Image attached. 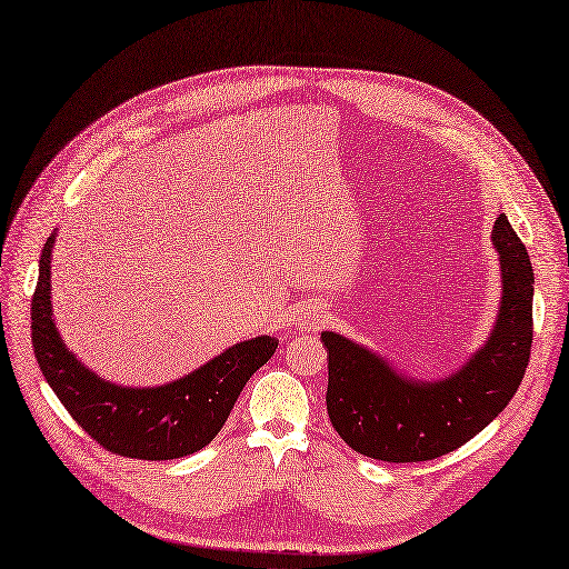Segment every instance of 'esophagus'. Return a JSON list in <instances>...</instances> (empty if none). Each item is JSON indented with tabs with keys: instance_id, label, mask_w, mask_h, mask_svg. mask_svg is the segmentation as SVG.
Returning a JSON list of instances; mask_svg holds the SVG:
<instances>
[{
	"instance_id": "34e87169",
	"label": "esophagus",
	"mask_w": 569,
	"mask_h": 569,
	"mask_svg": "<svg viewBox=\"0 0 569 569\" xmlns=\"http://www.w3.org/2000/svg\"><path fill=\"white\" fill-rule=\"evenodd\" d=\"M325 320V308L322 306H308L306 311L297 313L295 325L299 330H316V327Z\"/></svg>"
}]
</instances>
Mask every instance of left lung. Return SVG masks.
Listing matches in <instances>:
<instances>
[{
  "label": "left lung",
  "mask_w": 569,
  "mask_h": 569,
  "mask_svg": "<svg viewBox=\"0 0 569 569\" xmlns=\"http://www.w3.org/2000/svg\"><path fill=\"white\" fill-rule=\"evenodd\" d=\"M501 258V303L487 341L441 380H418L353 339L322 332L327 416L353 451L387 462L451 453L498 418L518 391L531 349L533 272L520 237L501 213L491 230Z\"/></svg>",
  "instance_id": "1"
}]
</instances>
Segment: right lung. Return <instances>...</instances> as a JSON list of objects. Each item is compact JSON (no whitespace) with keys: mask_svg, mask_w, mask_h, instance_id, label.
Instances as JSON below:
<instances>
[{"mask_svg":"<svg viewBox=\"0 0 569 569\" xmlns=\"http://www.w3.org/2000/svg\"><path fill=\"white\" fill-rule=\"evenodd\" d=\"M40 256V278L30 303L32 349L47 385L71 418L107 451L140 460H173L201 451L226 425L249 377L266 366L278 339L261 335L232 343L209 363L159 387H120L80 363L66 347L51 308V251Z\"/></svg>","mask_w":569,"mask_h":569,"instance_id":"obj_1","label":"right lung"}]
</instances>
